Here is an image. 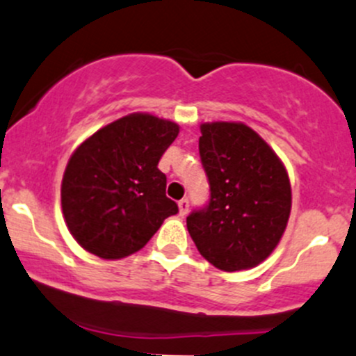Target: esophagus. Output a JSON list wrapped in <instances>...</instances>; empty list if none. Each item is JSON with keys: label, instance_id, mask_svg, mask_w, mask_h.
<instances>
[{"label": "esophagus", "instance_id": "34e87169", "mask_svg": "<svg viewBox=\"0 0 356 356\" xmlns=\"http://www.w3.org/2000/svg\"><path fill=\"white\" fill-rule=\"evenodd\" d=\"M188 211H189V200L188 197H182V200L179 201V213L184 216Z\"/></svg>", "mask_w": 356, "mask_h": 356}]
</instances>
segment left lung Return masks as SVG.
<instances>
[{"instance_id":"1","label":"left lung","mask_w":356,"mask_h":356,"mask_svg":"<svg viewBox=\"0 0 356 356\" xmlns=\"http://www.w3.org/2000/svg\"><path fill=\"white\" fill-rule=\"evenodd\" d=\"M200 156L209 201L188 216L191 238L201 256L222 271L257 266L278 245L290 218L285 165L242 122L201 124Z\"/></svg>"}]
</instances>
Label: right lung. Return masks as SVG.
I'll return each instance as SVG.
<instances>
[{
  "label": "right lung",
  "instance_id": "add662e5",
  "mask_svg": "<svg viewBox=\"0 0 356 356\" xmlns=\"http://www.w3.org/2000/svg\"><path fill=\"white\" fill-rule=\"evenodd\" d=\"M179 126L152 114L124 115L87 138L71 155L61 184L68 230L102 259L138 252L179 211L165 196L159 162Z\"/></svg>",
  "mask_w": 356,
  "mask_h": 356
}]
</instances>
